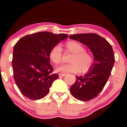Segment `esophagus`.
Wrapping results in <instances>:
<instances>
[{"label": "esophagus", "instance_id": "34e87169", "mask_svg": "<svg viewBox=\"0 0 127 127\" xmlns=\"http://www.w3.org/2000/svg\"><path fill=\"white\" fill-rule=\"evenodd\" d=\"M65 75H66L65 74L60 73V74H59V77H64V76H65Z\"/></svg>", "mask_w": 127, "mask_h": 127}]
</instances>
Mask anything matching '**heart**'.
<instances>
[{"instance_id": "1", "label": "heart", "mask_w": 127, "mask_h": 127, "mask_svg": "<svg viewBox=\"0 0 127 127\" xmlns=\"http://www.w3.org/2000/svg\"><path fill=\"white\" fill-rule=\"evenodd\" d=\"M66 51L73 54L69 59L70 64L64 65L57 68V72L61 73H86L91 69L94 58L91 53L86 51L82 44L74 40L66 42L64 44ZM49 57L55 65L60 64L62 61V51L61 47L56 45L51 48Z\"/></svg>"}]
</instances>
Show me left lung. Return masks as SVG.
<instances>
[{"mask_svg":"<svg viewBox=\"0 0 127 127\" xmlns=\"http://www.w3.org/2000/svg\"><path fill=\"white\" fill-rule=\"evenodd\" d=\"M69 39L86 45L94 57L91 70L85 76H76V82L70 88L74 98L87 101L98 96L106 84L115 62L113 50L105 38L96 33L71 34Z\"/></svg>","mask_w":127,"mask_h":127,"instance_id":"1","label":"left lung"}]
</instances>
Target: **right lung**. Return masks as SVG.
I'll use <instances>...</instances> for the list:
<instances>
[{
  "label": "right lung",
  "instance_id": "add662e5",
  "mask_svg": "<svg viewBox=\"0 0 127 127\" xmlns=\"http://www.w3.org/2000/svg\"><path fill=\"white\" fill-rule=\"evenodd\" d=\"M67 37L40 32L22 37L14 46L12 66L15 82L27 98L41 99L48 94L53 81L59 78L52 73L49 53L51 48Z\"/></svg>",
  "mask_w": 127,
  "mask_h": 127
}]
</instances>
